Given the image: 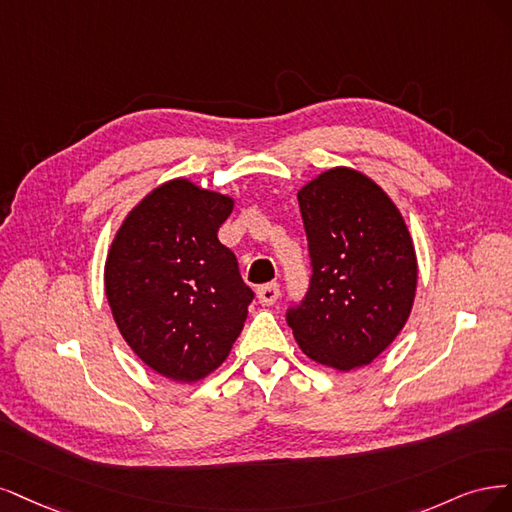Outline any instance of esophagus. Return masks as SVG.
Segmentation results:
<instances>
[{"label":"esophagus","mask_w":512,"mask_h":512,"mask_svg":"<svg viewBox=\"0 0 512 512\" xmlns=\"http://www.w3.org/2000/svg\"><path fill=\"white\" fill-rule=\"evenodd\" d=\"M278 295H280V287H278V283H268V285H261V287L257 289V298H259V302H261L263 306H272V304H276Z\"/></svg>","instance_id":"1"}]
</instances>
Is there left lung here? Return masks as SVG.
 Instances as JSON below:
<instances>
[{
    "mask_svg": "<svg viewBox=\"0 0 512 512\" xmlns=\"http://www.w3.org/2000/svg\"><path fill=\"white\" fill-rule=\"evenodd\" d=\"M310 255L304 298L287 308L300 349L349 372L381 355L404 327L417 257L400 210L370 178L323 172L300 193Z\"/></svg>",
    "mask_w": 512,
    "mask_h": 512,
    "instance_id": "8db88e82",
    "label": "left lung"
}]
</instances>
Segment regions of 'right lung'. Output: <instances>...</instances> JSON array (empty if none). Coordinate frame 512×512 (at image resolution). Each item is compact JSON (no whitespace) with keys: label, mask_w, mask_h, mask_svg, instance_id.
<instances>
[{"label":"right lung","mask_w":512,"mask_h":512,"mask_svg":"<svg viewBox=\"0 0 512 512\" xmlns=\"http://www.w3.org/2000/svg\"><path fill=\"white\" fill-rule=\"evenodd\" d=\"M234 202L170 180L131 210L106 261V295L134 353L172 381L219 368L242 332L255 293L219 242Z\"/></svg>","instance_id":"obj_1"}]
</instances>
